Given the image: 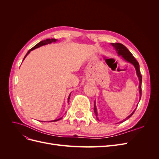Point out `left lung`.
Here are the masks:
<instances>
[{
  "instance_id": "obj_1",
  "label": "left lung",
  "mask_w": 159,
  "mask_h": 159,
  "mask_svg": "<svg viewBox=\"0 0 159 159\" xmlns=\"http://www.w3.org/2000/svg\"><path fill=\"white\" fill-rule=\"evenodd\" d=\"M111 45L115 48V50H116V52L119 54V56H122L125 60L127 61L128 62L131 63L134 66V68H135L136 71H137V76H138L139 80V82H140V83H139V93H140V95H141L140 98H141V92H142V89H141L142 75L140 73V70H139V64L138 63V61L136 60L135 58H134V56L132 55L131 53L129 51V50L124 45H123L122 44H121V43H111ZM135 110H136V109H135ZM135 110H134V111H135ZM134 111L131 115H129V116L126 119H125L123 121H121L120 123H122L125 121H126V120H127L128 119L131 117L132 115H133ZM94 112H95V114L96 115V117H97V119H98L97 109H96V106H95V102L94 103Z\"/></svg>"
}]
</instances>
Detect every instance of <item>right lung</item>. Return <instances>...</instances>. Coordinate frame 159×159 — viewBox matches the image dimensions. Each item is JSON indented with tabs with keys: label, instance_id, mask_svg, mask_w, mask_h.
<instances>
[{
	"label": "right lung",
	"instance_id": "obj_1",
	"mask_svg": "<svg viewBox=\"0 0 159 159\" xmlns=\"http://www.w3.org/2000/svg\"><path fill=\"white\" fill-rule=\"evenodd\" d=\"M56 41H57L56 39H54V38H51V39H46V40H42V41L40 42L39 43H38V44H37L36 45H35L33 48H32L27 52V54H26V56H25V57H24V60L25 59V57H26V56H27L28 54H29V53L30 52V51H32V50H34V49L37 48H39V47H40V46H44V45H46V44H50V43H52V42H56ZM70 94H71V93H70ZM70 94L69 97H68V100L70 99ZM68 102H69V101H68ZM61 118H62V117H60V118H59V119L54 120V121H59V120H60ZM51 121H50V122H51Z\"/></svg>",
	"mask_w": 159,
	"mask_h": 159
}]
</instances>
